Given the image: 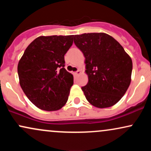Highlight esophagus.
<instances>
[{
	"label": "esophagus",
	"instance_id": "esophagus-1",
	"mask_svg": "<svg viewBox=\"0 0 151 151\" xmlns=\"http://www.w3.org/2000/svg\"><path fill=\"white\" fill-rule=\"evenodd\" d=\"M81 73V71L80 70H78L77 72H74V74H75V75H79Z\"/></svg>",
	"mask_w": 151,
	"mask_h": 151
}]
</instances>
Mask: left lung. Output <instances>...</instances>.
Wrapping results in <instances>:
<instances>
[{
	"instance_id": "obj_1",
	"label": "left lung",
	"mask_w": 151,
	"mask_h": 151,
	"mask_svg": "<svg viewBox=\"0 0 151 151\" xmlns=\"http://www.w3.org/2000/svg\"><path fill=\"white\" fill-rule=\"evenodd\" d=\"M74 42L85 58L89 81L81 89L86 100L100 109L115 105L131 84V57L119 42L104 32L76 35Z\"/></svg>"
}]
</instances>
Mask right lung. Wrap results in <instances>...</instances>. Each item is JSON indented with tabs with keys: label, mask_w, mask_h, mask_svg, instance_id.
I'll return each instance as SVG.
<instances>
[{
	"label": "right lung",
	"mask_w": 151,
	"mask_h": 151,
	"mask_svg": "<svg viewBox=\"0 0 151 151\" xmlns=\"http://www.w3.org/2000/svg\"><path fill=\"white\" fill-rule=\"evenodd\" d=\"M72 43L73 35L40 36L19 60L20 86L37 108L58 111L67 103L74 77L64 67L65 55Z\"/></svg>",
	"instance_id": "1"
}]
</instances>
